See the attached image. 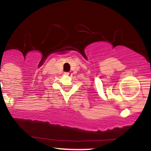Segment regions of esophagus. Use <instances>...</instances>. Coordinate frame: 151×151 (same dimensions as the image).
Returning <instances> with one entry per match:
<instances>
[{
    "label": "esophagus",
    "instance_id": "esophagus-1",
    "mask_svg": "<svg viewBox=\"0 0 151 151\" xmlns=\"http://www.w3.org/2000/svg\"><path fill=\"white\" fill-rule=\"evenodd\" d=\"M70 72H65V74H66V75H70Z\"/></svg>",
    "mask_w": 151,
    "mask_h": 151
}]
</instances>
